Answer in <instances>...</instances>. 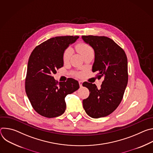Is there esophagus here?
<instances>
[{"label": "esophagus", "mask_w": 153, "mask_h": 153, "mask_svg": "<svg viewBox=\"0 0 153 153\" xmlns=\"http://www.w3.org/2000/svg\"><path fill=\"white\" fill-rule=\"evenodd\" d=\"M82 83H83L82 81H81V80H79V83L80 87H82Z\"/></svg>", "instance_id": "34e87169"}]
</instances>
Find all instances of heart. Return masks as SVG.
I'll return each instance as SVG.
<instances>
[{"label": "heart", "instance_id": "1", "mask_svg": "<svg viewBox=\"0 0 153 153\" xmlns=\"http://www.w3.org/2000/svg\"><path fill=\"white\" fill-rule=\"evenodd\" d=\"M76 49L78 51V52L80 53L82 56H84L87 53L93 51V49L91 48V47L89 45L86 44V43L83 42H80L78 43L76 46ZM71 56V50L70 48H67L64 51V53L63 55V61L64 62L68 61L70 59Z\"/></svg>", "mask_w": 153, "mask_h": 153}]
</instances>
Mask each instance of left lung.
Segmentation results:
<instances>
[{"mask_svg":"<svg viewBox=\"0 0 153 153\" xmlns=\"http://www.w3.org/2000/svg\"><path fill=\"white\" fill-rule=\"evenodd\" d=\"M83 41L94 51L93 72L103 78L100 88L95 84L83 82L90 91L83 100V107L92 118H100L112 113L120 103L128 80V60L123 50L110 38L105 36H82Z\"/></svg>","mask_w":153,"mask_h":153,"instance_id":"left-lung-1","label":"left lung"}]
</instances>
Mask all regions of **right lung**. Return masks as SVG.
Listing matches in <instances>:
<instances>
[{"mask_svg":"<svg viewBox=\"0 0 153 153\" xmlns=\"http://www.w3.org/2000/svg\"><path fill=\"white\" fill-rule=\"evenodd\" d=\"M79 36H58L37 46L28 60L25 91L34 110L40 115L53 118L64 113L65 98L79 88V82L70 78L58 82L53 75L63 66V55Z\"/></svg>","mask_w":153,"mask_h":153,"instance_id":"1","label":"right lung"}]
</instances>
